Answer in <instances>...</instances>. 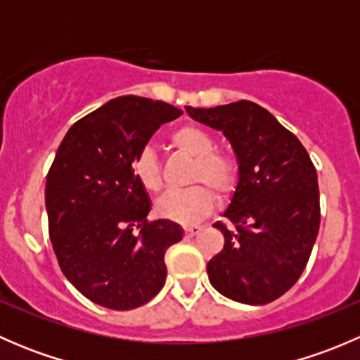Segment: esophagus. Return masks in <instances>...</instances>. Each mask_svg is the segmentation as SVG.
<instances>
[{
    "label": "esophagus",
    "instance_id": "esophagus-1",
    "mask_svg": "<svg viewBox=\"0 0 360 360\" xmlns=\"http://www.w3.org/2000/svg\"><path fill=\"white\" fill-rule=\"evenodd\" d=\"M200 230H202L200 226H190V228H184V237H188V238L195 237V235L200 233Z\"/></svg>",
    "mask_w": 360,
    "mask_h": 360
}]
</instances>
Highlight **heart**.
Masks as SVG:
<instances>
[{
  "label": "heart",
  "instance_id": "heart-1",
  "mask_svg": "<svg viewBox=\"0 0 360 360\" xmlns=\"http://www.w3.org/2000/svg\"><path fill=\"white\" fill-rule=\"evenodd\" d=\"M170 143L181 153L195 160L191 183L205 184L223 200H228L237 191L240 179L237 160L223 151H216L217 143L209 130L198 125H183L174 130ZM132 174L137 183L150 193H158L163 188L162 170L151 150H143L134 158ZM205 187L197 184L184 191L165 195L157 203V214L163 219L184 226L198 223L212 212L216 203L210 187Z\"/></svg>",
  "mask_w": 360,
  "mask_h": 360
}]
</instances>
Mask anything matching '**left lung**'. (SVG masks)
<instances>
[{"mask_svg":"<svg viewBox=\"0 0 360 360\" xmlns=\"http://www.w3.org/2000/svg\"><path fill=\"white\" fill-rule=\"evenodd\" d=\"M186 111L228 137L240 170L224 210L233 228L214 224L224 248L207 263L210 284L240 303L275 301L296 284L317 238V170L300 139L256 103Z\"/></svg>","mask_w":360,"mask_h":360,"instance_id":"1","label":"left lung"}]
</instances>
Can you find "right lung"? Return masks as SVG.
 Listing matches in <instances>:
<instances>
[{
	"label": "right lung",
	"instance_id": "1",
	"mask_svg": "<svg viewBox=\"0 0 360 360\" xmlns=\"http://www.w3.org/2000/svg\"><path fill=\"white\" fill-rule=\"evenodd\" d=\"M183 111L123 96L75 123L46 176L49 233L59 266L85 297L111 310L143 307L165 284V250L179 224L148 221L151 203L132 162Z\"/></svg>",
	"mask_w": 360,
	"mask_h": 360
}]
</instances>
